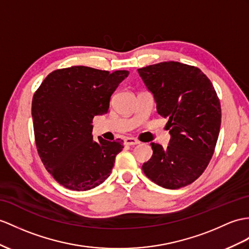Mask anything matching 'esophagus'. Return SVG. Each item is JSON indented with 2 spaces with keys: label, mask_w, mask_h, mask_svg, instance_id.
Wrapping results in <instances>:
<instances>
[{
  "label": "esophagus",
  "mask_w": 249,
  "mask_h": 249,
  "mask_svg": "<svg viewBox=\"0 0 249 249\" xmlns=\"http://www.w3.org/2000/svg\"><path fill=\"white\" fill-rule=\"evenodd\" d=\"M139 142L137 141L136 138H133V137H126L124 139V144L125 145H135V144H138Z\"/></svg>",
  "instance_id": "obj_1"
}]
</instances>
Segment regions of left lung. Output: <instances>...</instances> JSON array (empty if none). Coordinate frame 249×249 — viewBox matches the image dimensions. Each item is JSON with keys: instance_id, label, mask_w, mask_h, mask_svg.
Wrapping results in <instances>:
<instances>
[{"instance_id": "obj_1", "label": "left lung", "mask_w": 249, "mask_h": 249, "mask_svg": "<svg viewBox=\"0 0 249 249\" xmlns=\"http://www.w3.org/2000/svg\"><path fill=\"white\" fill-rule=\"evenodd\" d=\"M156 110L168 118L169 145L151 142L145 177L167 189L193 183L207 168L221 128V105L211 81L196 66L169 61L138 69Z\"/></svg>"}]
</instances>
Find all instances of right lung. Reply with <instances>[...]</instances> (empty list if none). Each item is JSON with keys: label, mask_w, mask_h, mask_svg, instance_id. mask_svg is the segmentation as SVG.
<instances>
[{"label": "right lung", "mask_w": 249, "mask_h": 249, "mask_svg": "<svg viewBox=\"0 0 249 249\" xmlns=\"http://www.w3.org/2000/svg\"><path fill=\"white\" fill-rule=\"evenodd\" d=\"M128 71L88 66L53 71L35 93L32 116L36 145L46 170L60 185L87 191L110 177L124 141L92 135L93 118L107 113L111 96Z\"/></svg>", "instance_id": "add662e5"}]
</instances>
